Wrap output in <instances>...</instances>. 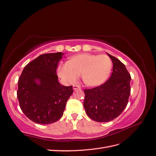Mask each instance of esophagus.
Instances as JSON below:
<instances>
[{"label": "esophagus", "mask_w": 156, "mask_h": 156, "mask_svg": "<svg viewBox=\"0 0 156 156\" xmlns=\"http://www.w3.org/2000/svg\"><path fill=\"white\" fill-rule=\"evenodd\" d=\"M77 89H80V87L77 85H74L73 86V90H77Z\"/></svg>", "instance_id": "34e87169"}]
</instances>
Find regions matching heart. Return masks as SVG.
Returning <instances> with one entry per match:
<instances>
[{
  "mask_svg": "<svg viewBox=\"0 0 156 156\" xmlns=\"http://www.w3.org/2000/svg\"><path fill=\"white\" fill-rule=\"evenodd\" d=\"M112 70V62L108 56L82 53L71 57L66 62L60 63L56 70L58 76L66 84L75 82L82 74L86 85L99 86L108 80Z\"/></svg>",
  "mask_w": 156,
  "mask_h": 156,
  "instance_id": "heart-1",
  "label": "heart"
}]
</instances>
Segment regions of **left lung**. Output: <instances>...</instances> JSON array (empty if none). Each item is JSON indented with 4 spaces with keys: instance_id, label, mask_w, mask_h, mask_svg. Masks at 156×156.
<instances>
[{
    "instance_id": "1",
    "label": "left lung",
    "mask_w": 156,
    "mask_h": 156,
    "mask_svg": "<svg viewBox=\"0 0 156 156\" xmlns=\"http://www.w3.org/2000/svg\"><path fill=\"white\" fill-rule=\"evenodd\" d=\"M106 54L113 63L111 77L102 85L84 90V107L86 114L98 122H110L119 116L127 106L131 90V76L125 65Z\"/></svg>"
}]
</instances>
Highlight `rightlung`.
Returning <instances> with one entry per match:
<instances>
[{
  "mask_svg": "<svg viewBox=\"0 0 156 156\" xmlns=\"http://www.w3.org/2000/svg\"><path fill=\"white\" fill-rule=\"evenodd\" d=\"M64 53L38 56L23 70L18 83L17 97L20 109L37 124H50L62 116L72 86L61 85L56 75L58 63Z\"/></svg>",
  "mask_w": 156,
  "mask_h": 156,
  "instance_id": "obj_1",
  "label": "right lung"
}]
</instances>
